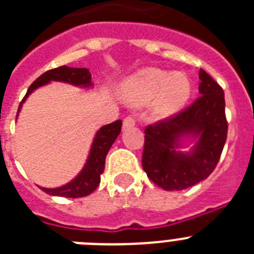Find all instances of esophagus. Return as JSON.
<instances>
[{"instance_id":"esophagus-1","label":"esophagus","mask_w":254,"mask_h":254,"mask_svg":"<svg viewBox=\"0 0 254 254\" xmlns=\"http://www.w3.org/2000/svg\"><path fill=\"white\" fill-rule=\"evenodd\" d=\"M134 125H136V121H134L133 117H126L125 121H123V129L132 128Z\"/></svg>"}]
</instances>
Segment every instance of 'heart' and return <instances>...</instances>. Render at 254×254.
Masks as SVG:
<instances>
[{"mask_svg": "<svg viewBox=\"0 0 254 254\" xmlns=\"http://www.w3.org/2000/svg\"><path fill=\"white\" fill-rule=\"evenodd\" d=\"M192 84L185 72H167L146 67L127 77L121 84L120 96L126 105L140 108L149 104L156 118L178 113L190 99Z\"/></svg>", "mask_w": 254, "mask_h": 254, "instance_id": "b5f03b06", "label": "heart"}]
</instances>
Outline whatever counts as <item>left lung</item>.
I'll return each instance as SVG.
<instances>
[{
    "label": "left lung",
    "instance_id": "obj_1",
    "mask_svg": "<svg viewBox=\"0 0 254 254\" xmlns=\"http://www.w3.org/2000/svg\"><path fill=\"white\" fill-rule=\"evenodd\" d=\"M198 77L199 96L193 104L145 129L142 168L165 190H186L207 178L225 145L224 91L202 68ZM185 147L190 150L185 152Z\"/></svg>",
    "mask_w": 254,
    "mask_h": 254
}]
</instances>
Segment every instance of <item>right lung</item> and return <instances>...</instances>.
Wrapping results in <instances>:
<instances>
[{"label":"right lung","instance_id":"1","mask_svg":"<svg viewBox=\"0 0 254 254\" xmlns=\"http://www.w3.org/2000/svg\"><path fill=\"white\" fill-rule=\"evenodd\" d=\"M52 81L66 82V84H71L73 86L81 87V89H91L94 86V84L91 82V73L87 68L61 66L57 68L49 69L30 85L25 98L20 103L16 118L19 117L22 104L25 103L29 95L34 90H37L38 87L51 84ZM121 127H122V121H116L113 123L103 126L102 128L96 131L93 142H91L90 151L87 155L86 163L81 172L78 173L72 181L57 188L40 187V190L51 196L68 197V198H78V197L89 196L90 193H93L96 187L99 186L100 176L104 172L105 158H107L108 151L114 143V141L120 136Z\"/></svg>","mask_w":254,"mask_h":254}]
</instances>
